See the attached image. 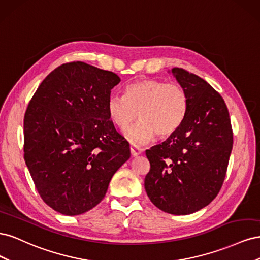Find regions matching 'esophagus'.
<instances>
[{"label": "esophagus", "mask_w": 260, "mask_h": 260, "mask_svg": "<svg viewBox=\"0 0 260 260\" xmlns=\"http://www.w3.org/2000/svg\"><path fill=\"white\" fill-rule=\"evenodd\" d=\"M130 151H131V155L133 157H136V156H139L141 153H142V148H140V147H138L136 145H131L130 146Z\"/></svg>", "instance_id": "34e87169"}]
</instances>
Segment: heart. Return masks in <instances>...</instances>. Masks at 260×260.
Wrapping results in <instances>:
<instances>
[{
  "instance_id": "obj_1",
  "label": "heart",
  "mask_w": 260,
  "mask_h": 260,
  "mask_svg": "<svg viewBox=\"0 0 260 260\" xmlns=\"http://www.w3.org/2000/svg\"><path fill=\"white\" fill-rule=\"evenodd\" d=\"M187 112V95L182 86L157 79H141L129 84L124 96L112 94L107 113L112 122L124 130L136 119L141 120L124 131L135 144H144L157 137H169L181 127Z\"/></svg>"
}]
</instances>
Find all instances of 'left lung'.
<instances>
[{"label": "left lung", "mask_w": 260, "mask_h": 260, "mask_svg": "<svg viewBox=\"0 0 260 260\" xmlns=\"http://www.w3.org/2000/svg\"><path fill=\"white\" fill-rule=\"evenodd\" d=\"M171 73L187 95L181 127L161 144L146 149L151 169L144 180L154 205L171 215H188L210 204L226 174L233 135L221 95L182 68Z\"/></svg>", "instance_id": "left-lung-1"}]
</instances>
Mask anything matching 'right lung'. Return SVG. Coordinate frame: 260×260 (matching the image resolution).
I'll use <instances>...</instances> for the list:
<instances>
[{"instance_id": "1", "label": "right lung", "mask_w": 260, "mask_h": 260, "mask_svg": "<svg viewBox=\"0 0 260 260\" xmlns=\"http://www.w3.org/2000/svg\"><path fill=\"white\" fill-rule=\"evenodd\" d=\"M120 78L73 61L46 76L23 119L25 160L48 205L76 216L104 199L115 172L130 158L127 141L107 113Z\"/></svg>"}]
</instances>
